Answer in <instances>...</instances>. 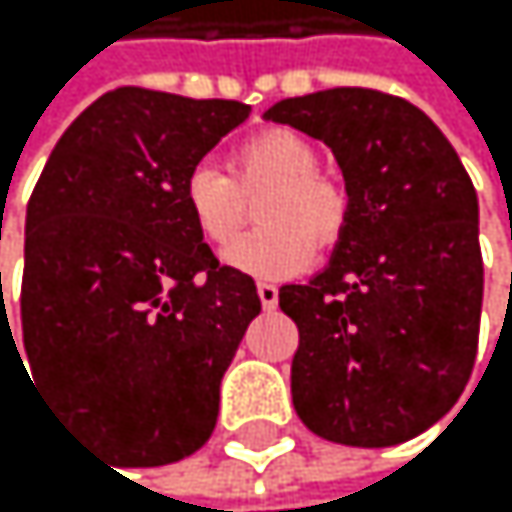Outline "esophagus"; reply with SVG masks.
Here are the masks:
<instances>
[{
  "mask_svg": "<svg viewBox=\"0 0 512 512\" xmlns=\"http://www.w3.org/2000/svg\"><path fill=\"white\" fill-rule=\"evenodd\" d=\"M258 298H261L264 310H273L279 304V288L273 282H258Z\"/></svg>",
  "mask_w": 512,
  "mask_h": 512,
  "instance_id": "34e87169",
  "label": "esophagus"
}]
</instances>
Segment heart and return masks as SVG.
<instances>
[{"instance_id": "obj_1", "label": "heart", "mask_w": 512, "mask_h": 512, "mask_svg": "<svg viewBox=\"0 0 512 512\" xmlns=\"http://www.w3.org/2000/svg\"><path fill=\"white\" fill-rule=\"evenodd\" d=\"M319 150L291 128H264L230 153V174L208 162L187 171L184 205L208 245H227L247 217L245 195L268 190L265 224L227 248V264L261 279L301 273L316 248L338 245L350 221V196L319 171Z\"/></svg>"}]
</instances>
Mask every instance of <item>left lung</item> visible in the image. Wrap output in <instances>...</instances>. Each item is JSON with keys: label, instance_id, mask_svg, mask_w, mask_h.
<instances>
[{"label": "left lung", "instance_id": "obj_1", "mask_svg": "<svg viewBox=\"0 0 512 512\" xmlns=\"http://www.w3.org/2000/svg\"><path fill=\"white\" fill-rule=\"evenodd\" d=\"M325 141L350 221L325 273L282 285L298 325L291 399L322 439L384 448L433 427L479 344V205L445 134L396 94L328 88L267 110Z\"/></svg>", "mask_w": 512, "mask_h": 512}]
</instances>
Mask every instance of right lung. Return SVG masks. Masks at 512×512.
<instances>
[{"instance_id": "right-lung-1", "label": "right lung", "mask_w": 512, "mask_h": 512, "mask_svg": "<svg viewBox=\"0 0 512 512\" xmlns=\"http://www.w3.org/2000/svg\"><path fill=\"white\" fill-rule=\"evenodd\" d=\"M248 110L107 91L64 131L30 196L21 331L33 378L125 467L208 442L221 378L261 313L254 279L218 264L184 205L187 171Z\"/></svg>"}]
</instances>
